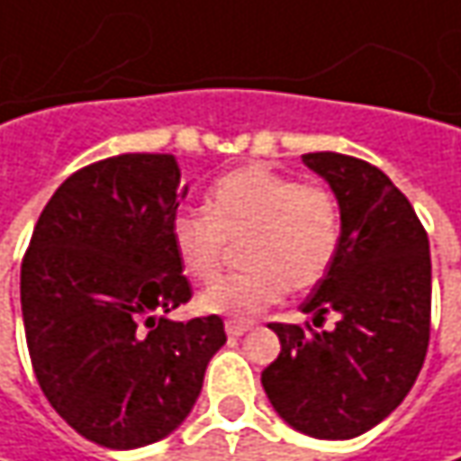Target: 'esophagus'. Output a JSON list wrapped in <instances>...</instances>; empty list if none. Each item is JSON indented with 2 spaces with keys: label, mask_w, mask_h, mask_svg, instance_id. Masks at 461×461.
<instances>
[{
  "label": "esophagus",
  "mask_w": 461,
  "mask_h": 461,
  "mask_svg": "<svg viewBox=\"0 0 461 461\" xmlns=\"http://www.w3.org/2000/svg\"><path fill=\"white\" fill-rule=\"evenodd\" d=\"M249 323H239V321H228L225 323V333H228V339H239V336H243L246 330H249Z\"/></svg>",
  "instance_id": "esophagus-1"
}]
</instances>
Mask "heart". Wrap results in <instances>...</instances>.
Wrapping results in <instances>:
<instances>
[{
  "instance_id": "heart-1",
  "label": "heart",
  "mask_w": 461,
  "mask_h": 461,
  "mask_svg": "<svg viewBox=\"0 0 461 461\" xmlns=\"http://www.w3.org/2000/svg\"><path fill=\"white\" fill-rule=\"evenodd\" d=\"M344 236L336 194L321 182H297L267 164H246L221 176L204 197V212L171 222V243L186 276L215 279L239 243L249 267L210 285L197 308L210 315L251 321L276 305L287 287L297 293L323 282Z\"/></svg>"
}]
</instances>
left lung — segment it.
<instances>
[{
  "label": "left lung",
  "mask_w": 461,
  "mask_h": 461,
  "mask_svg": "<svg viewBox=\"0 0 461 461\" xmlns=\"http://www.w3.org/2000/svg\"><path fill=\"white\" fill-rule=\"evenodd\" d=\"M303 161L336 192L344 236L336 264L312 287L303 312L315 330L269 323L282 351L261 372L275 411L315 438H351L411 393L431 336V254L413 204L369 161L305 153Z\"/></svg>",
  "instance_id": "1"
}]
</instances>
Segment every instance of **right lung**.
Listing matches in <instances>:
<instances>
[{"label":"right lung","mask_w":461,"mask_h":461,"mask_svg":"<svg viewBox=\"0 0 461 461\" xmlns=\"http://www.w3.org/2000/svg\"><path fill=\"white\" fill-rule=\"evenodd\" d=\"M182 197L171 153L102 158L56 189L23 257L38 384L74 431L107 449L171 434L225 344L221 315L167 318L192 297L171 243Z\"/></svg>","instance_id":"add662e5"}]
</instances>
